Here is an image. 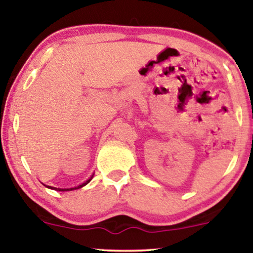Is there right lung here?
<instances>
[{
    "label": "right lung",
    "mask_w": 253,
    "mask_h": 253,
    "mask_svg": "<svg viewBox=\"0 0 253 253\" xmlns=\"http://www.w3.org/2000/svg\"><path fill=\"white\" fill-rule=\"evenodd\" d=\"M93 177V176H92ZM92 177L89 178V179H87V181H86L85 183H83V184H81V185H78V186H76V188H71V189H58V188H53V186H47V188H50V189H53V190H58V191H71V190H76V189H79V188H83V186L84 185H86L87 184V183L91 181L92 179Z\"/></svg>",
    "instance_id": "add662e5"
}]
</instances>
